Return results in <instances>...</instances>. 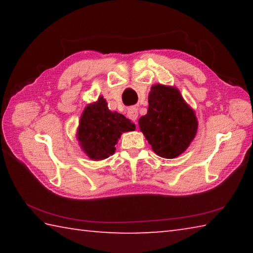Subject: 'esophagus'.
<instances>
[{
  "mask_svg": "<svg viewBox=\"0 0 253 253\" xmlns=\"http://www.w3.org/2000/svg\"><path fill=\"white\" fill-rule=\"evenodd\" d=\"M127 116H128V118L130 119L131 122L136 123L137 117H138V111H137V109L134 108V107H131V108H129V109H128V111H127Z\"/></svg>",
  "mask_w": 253,
  "mask_h": 253,
  "instance_id": "1",
  "label": "esophagus"
}]
</instances>
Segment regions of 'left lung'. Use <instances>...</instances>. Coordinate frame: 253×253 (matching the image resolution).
Here are the masks:
<instances>
[{"label": "left lung", "mask_w": 253, "mask_h": 253, "mask_svg": "<svg viewBox=\"0 0 253 253\" xmlns=\"http://www.w3.org/2000/svg\"><path fill=\"white\" fill-rule=\"evenodd\" d=\"M138 125L155 154L175 158L190 146L199 123L177 88L157 84L152 85L147 114L139 118Z\"/></svg>", "instance_id": "obj_1"}]
</instances>
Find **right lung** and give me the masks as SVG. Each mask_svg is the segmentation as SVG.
Here are the masks:
<instances>
[{
	"label": "right lung",
	"instance_id": "right-lung-1",
	"mask_svg": "<svg viewBox=\"0 0 253 253\" xmlns=\"http://www.w3.org/2000/svg\"><path fill=\"white\" fill-rule=\"evenodd\" d=\"M135 124L124 115L111 111L102 96L84 107L77 129V139L83 151L92 161H102L114 155L123 132L135 130Z\"/></svg>",
	"mask_w": 253,
	"mask_h": 253
}]
</instances>
